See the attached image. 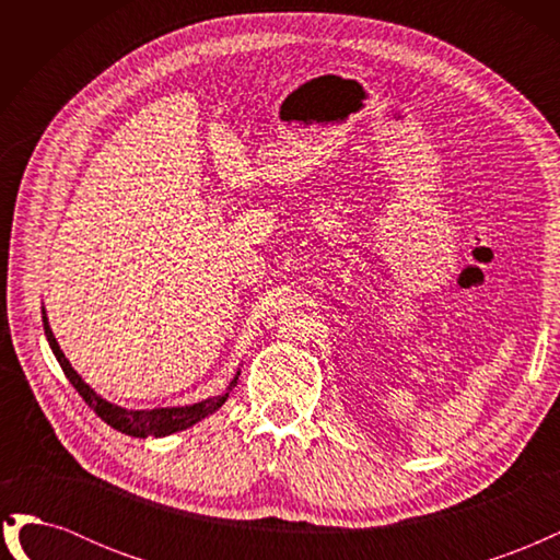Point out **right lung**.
I'll list each match as a JSON object with an SVG mask.
<instances>
[{"label": "right lung", "mask_w": 560, "mask_h": 560, "mask_svg": "<svg viewBox=\"0 0 560 560\" xmlns=\"http://www.w3.org/2000/svg\"><path fill=\"white\" fill-rule=\"evenodd\" d=\"M42 315H44V331H46V338H48V346H50V350H54L56 360L60 362L65 376L70 378V383L74 385L77 393L83 397V401H86L91 409L107 422V425H112L114 430L124 432V434H130V436H140V439H144V436H165V434H173V432H179V430L196 425L198 420L208 418L210 413H214L219 406L226 401L229 393L235 387V383H238V376H241V371H238L235 378L229 383L224 395L210 397L206 401H198V404H191V406H173V409L130 411V409H124V406H116V404L103 399L100 395H95L91 385L81 381V376L77 374L72 364L67 362V358L62 354L54 331H50V327H48V319H46L44 311H42Z\"/></svg>", "instance_id": "add662e5"}]
</instances>
